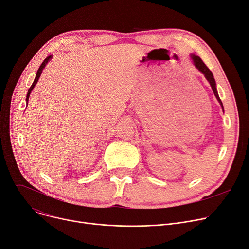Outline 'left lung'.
I'll return each mask as SVG.
<instances>
[{
  "label": "left lung",
  "mask_w": 249,
  "mask_h": 249,
  "mask_svg": "<svg viewBox=\"0 0 249 249\" xmlns=\"http://www.w3.org/2000/svg\"><path fill=\"white\" fill-rule=\"evenodd\" d=\"M191 57H192V59H193V62H194L195 67L197 68V70H198L200 72H202V73L205 75L206 80L209 82V84H210V86H211V88H212V90H213V93H214V95H215L217 101L220 103L222 110H223V112H224L223 104H222V102H221V100H220V97H219V95H218L217 88H216V82H215V78H214L213 73L211 72L210 70H209V69L207 68V65L203 62V60H202L199 56L195 55V54H191Z\"/></svg>",
  "instance_id": "left-lung-1"
}]
</instances>
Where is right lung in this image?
<instances>
[{
    "instance_id": "obj_1",
    "label": "right lung",
    "mask_w": 249,
    "mask_h": 249,
    "mask_svg": "<svg viewBox=\"0 0 249 249\" xmlns=\"http://www.w3.org/2000/svg\"><path fill=\"white\" fill-rule=\"evenodd\" d=\"M51 58H52V55L47 56V57L44 59V61L42 62V64L40 65V67H39V69H38V71H37V73H36V76H35V78H34V82H33L32 86H31V87L29 88V89H28L27 96H26V104H28V100H29V97H30L31 91L33 90V89H34V87L36 86V84H37V82H38V80H39V77H40V75H41V73H42V71H43L44 68L46 67V64L48 63V61H49Z\"/></svg>"
}]
</instances>
